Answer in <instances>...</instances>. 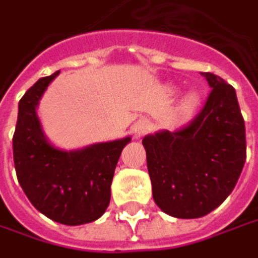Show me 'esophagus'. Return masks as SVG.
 Listing matches in <instances>:
<instances>
[{
    "instance_id": "34e87169",
    "label": "esophagus",
    "mask_w": 258,
    "mask_h": 258,
    "mask_svg": "<svg viewBox=\"0 0 258 258\" xmlns=\"http://www.w3.org/2000/svg\"><path fill=\"white\" fill-rule=\"evenodd\" d=\"M150 131H151V124L148 121H139L138 124H137L135 134H137V137H142V135L148 134Z\"/></svg>"
}]
</instances>
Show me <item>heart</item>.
<instances>
[{"label": "heart", "mask_w": 258, "mask_h": 258, "mask_svg": "<svg viewBox=\"0 0 258 258\" xmlns=\"http://www.w3.org/2000/svg\"><path fill=\"white\" fill-rule=\"evenodd\" d=\"M195 101H197L195 95H186L183 102H182V108H183L185 111H191L194 108V105H195Z\"/></svg>", "instance_id": "1"}]
</instances>
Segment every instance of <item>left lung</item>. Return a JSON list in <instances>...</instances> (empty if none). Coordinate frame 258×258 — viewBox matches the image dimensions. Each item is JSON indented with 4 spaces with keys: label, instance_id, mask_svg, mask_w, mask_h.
Here are the masks:
<instances>
[{
    "label": "left lung",
    "instance_id": "8db88e82",
    "mask_svg": "<svg viewBox=\"0 0 258 258\" xmlns=\"http://www.w3.org/2000/svg\"><path fill=\"white\" fill-rule=\"evenodd\" d=\"M212 91L200 113L175 132L142 139L156 204L177 219L213 212L229 195L247 158L245 123L233 86L201 73Z\"/></svg>",
    "mask_w": 258,
    "mask_h": 258
}]
</instances>
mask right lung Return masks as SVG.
I'll return each mask as SVG.
<instances>
[{
	"mask_svg": "<svg viewBox=\"0 0 258 258\" xmlns=\"http://www.w3.org/2000/svg\"><path fill=\"white\" fill-rule=\"evenodd\" d=\"M58 73L41 78L19 101L13 157L19 183L33 207L54 222L76 226L97 220L107 210L116 164L131 138L78 151L51 145L36 116V105Z\"/></svg>",
	"mask_w": 258,
	"mask_h": 258,
	"instance_id": "right-lung-1",
	"label": "right lung"
}]
</instances>
